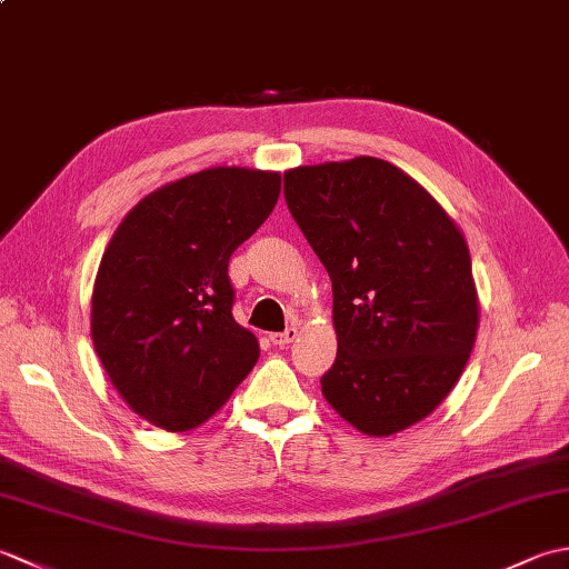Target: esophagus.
Wrapping results in <instances>:
<instances>
[{"instance_id": "esophagus-1", "label": "esophagus", "mask_w": 569, "mask_h": 569, "mask_svg": "<svg viewBox=\"0 0 569 569\" xmlns=\"http://www.w3.org/2000/svg\"><path fill=\"white\" fill-rule=\"evenodd\" d=\"M298 337V328H288V330H283V332H273V335H269V340L276 345V347H286V345H291L293 340Z\"/></svg>"}]
</instances>
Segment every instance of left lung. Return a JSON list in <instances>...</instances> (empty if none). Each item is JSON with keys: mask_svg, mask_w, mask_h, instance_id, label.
I'll use <instances>...</instances> for the list:
<instances>
[{"mask_svg": "<svg viewBox=\"0 0 569 569\" xmlns=\"http://www.w3.org/2000/svg\"><path fill=\"white\" fill-rule=\"evenodd\" d=\"M286 202L332 281L337 359L322 396L359 432L389 438L438 408L479 330L469 247L401 168L357 156L283 173Z\"/></svg>", "mask_w": 569, "mask_h": 569, "instance_id": "left-lung-1", "label": "left lung"}]
</instances>
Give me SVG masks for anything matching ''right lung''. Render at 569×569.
<instances>
[{
    "mask_svg": "<svg viewBox=\"0 0 569 569\" xmlns=\"http://www.w3.org/2000/svg\"><path fill=\"white\" fill-rule=\"evenodd\" d=\"M281 196V173L214 166L139 200L92 288V345L117 393L168 432L202 426L259 359L227 266Z\"/></svg>",
    "mask_w": 569,
    "mask_h": 569,
    "instance_id": "right-lung-1",
    "label": "right lung"
}]
</instances>
